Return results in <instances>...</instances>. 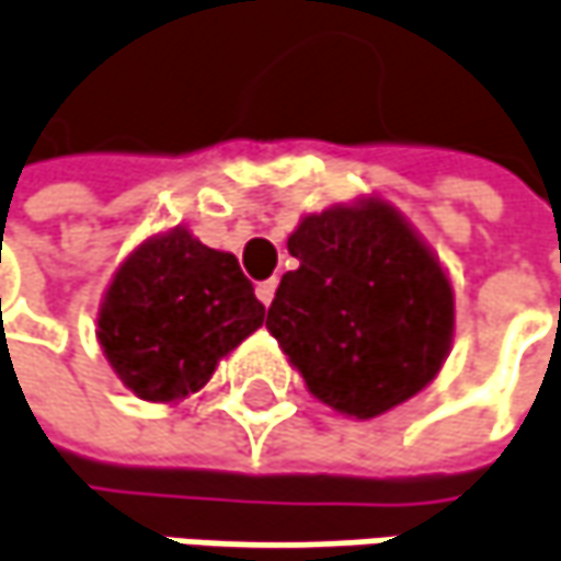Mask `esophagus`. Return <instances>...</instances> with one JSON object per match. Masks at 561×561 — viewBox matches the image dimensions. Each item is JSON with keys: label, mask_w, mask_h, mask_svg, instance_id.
<instances>
[{"label": "esophagus", "mask_w": 561, "mask_h": 561, "mask_svg": "<svg viewBox=\"0 0 561 561\" xmlns=\"http://www.w3.org/2000/svg\"><path fill=\"white\" fill-rule=\"evenodd\" d=\"M274 294H277V280H265V284H259V287H255V296H259L265 306H271Z\"/></svg>", "instance_id": "1"}]
</instances>
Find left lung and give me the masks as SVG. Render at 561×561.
Masks as SVG:
<instances>
[{
    "label": "left lung",
    "instance_id": "1",
    "mask_svg": "<svg viewBox=\"0 0 561 561\" xmlns=\"http://www.w3.org/2000/svg\"><path fill=\"white\" fill-rule=\"evenodd\" d=\"M287 249L299 267L280 277L265 324L312 398L373 420L438 376L455 341V287L391 202L366 195L306 214Z\"/></svg>",
    "mask_w": 561,
    "mask_h": 561
}]
</instances>
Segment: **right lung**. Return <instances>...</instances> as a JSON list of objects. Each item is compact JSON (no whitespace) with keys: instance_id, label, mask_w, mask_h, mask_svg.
I'll return each instance as SVG.
<instances>
[{"instance_id":"right-lung-1","label":"right lung","mask_w":561,"mask_h":561,"mask_svg":"<svg viewBox=\"0 0 561 561\" xmlns=\"http://www.w3.org/2000/svg\"><path fill=\"white\" fill-rule=\"evenodd\" d=\"M262 324L265 306L237 255L173 227L135 245L116 267L100 299L98 341L135 398L180 404Z\"/></svg>"}]
</instances>
